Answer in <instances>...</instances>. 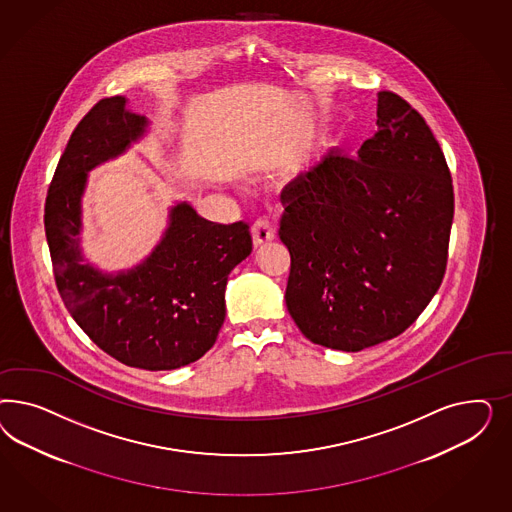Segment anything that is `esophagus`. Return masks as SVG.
Returning a JSON list of instances; mask_svg holds the SVG:
<instances>
[{"instance_id":"1","label":"esophagus","mask_w":512,"mask_h":512,"mask_svg":"<svg viewBox=\"0 0 512 512\" xmlns=\"http://www.w3.org/2000/svg\"><path fill=\"white\" fill-rule=\"evenodd\" d=\"M251 236H253V246L259 248V246H264V244H268L276 238V227L268 219H259L251 227Z\"/></svg>"}]
</instances>
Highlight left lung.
<instances>
[{
  "instance_id": "1",
  "label": "left lung",
  "mask_w": 512,
  "mask_h": 512,
  "mask_svg": "<svg viewBox=\"0 0 512 512\" xmlns=\"http://www.w3.org/2000/svg\"><path fill=\"white\" fill-rule=\"evenodd\" d=\"M285 304L308 340L357 353L417 321L447 268L454 191L432 129L377 93V131L357 159L326 152L285 187Z\"/></svg>"
}]
</instances>
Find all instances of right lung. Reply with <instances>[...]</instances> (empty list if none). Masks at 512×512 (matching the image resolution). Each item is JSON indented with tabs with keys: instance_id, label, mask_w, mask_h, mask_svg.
<instances>
[{
	"instance_id": "right-lung-1",
	"label": "right lung",
	"mask_w": 512,
	"mask_h": 512,
	"mask_svg": "<svg viewBox=\"0 0 512 512\" xmlns=\"http://www.w3.org/2000/svg\"><path fill=\"white\" fill-rule=\"evenodd\" d=\"M150 122L122 95L103 99L73 131L45 204L54 278L65 308L107 355L161 372L187 366L216 343L225 321V287L251 253L249 225H221L187 201L169 210L167 229L133 268L103 272L82 251V197L88 172L125 154Z\"/></svg>"
}]
</instances>
